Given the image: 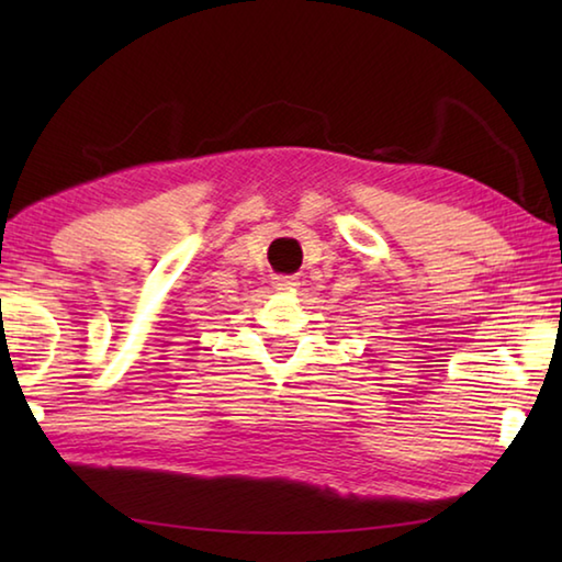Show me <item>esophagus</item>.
<instances>
[{
  "instance_id": "1",
  "label": "esophagus",
  "mask_w": 562,
  "mask_h": 562,
  "mask_svg": "<svg viewBox=\"0 0 562 562\" xmlns=\"http://www.w3.org/2000/svg\"><path fill=\"white\" fill-rule=\"evenodd\" d=\"M297 284H300L297 278H292V274H278V278H272L274 290H294Z\"/></svg>"
}]
</instances>
